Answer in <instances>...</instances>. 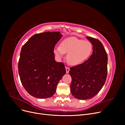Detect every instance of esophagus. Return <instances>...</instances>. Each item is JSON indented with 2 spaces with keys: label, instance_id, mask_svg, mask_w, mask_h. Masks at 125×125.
Returning <instances> with one entry per match:
<instances>
[{
  "label": "esophagus",
  "instance_id": "1",
  "mask_svg": "<svg viewBox=\"0 0 125 125\" xmlns=\"http://www.w3.org/2000/svg\"><path fill=\"white\" fill-rule=\"evenodd\" d=\"M65 68H66V73H69V70H70V69H69V67H65Z\"/></svg>",
  "mask_w": 125,
  "mask_h": 125
}]
</instances>
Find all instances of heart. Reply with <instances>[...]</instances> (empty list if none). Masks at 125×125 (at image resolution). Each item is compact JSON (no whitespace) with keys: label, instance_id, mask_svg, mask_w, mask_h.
Masks as SVG:
<instances>
[{"label":"heart","instance_id":"obj_1","mask_svg":"<svg viewBox=\"0 0 125 125\" xmlns=\"http://www.w3.org/2000/svg\"><path fill=\"white\" fill-rule=\"evenodd\" d=\"M93 50V46L90 42L70 37L62 41L60 45L55 48L54 52L60 57L64 54H67L66 59L68 63L71 65H77L88 59Z\"/></svg>","mask_w":125,"mask_h":125}]
</instances>
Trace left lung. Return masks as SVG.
I'll return each mask as SVG.
<instances>
[{
  "label": "left lung",
  "mask_w": 125,
  "mask_h": 125,
  "mask_svg": "<svg viewBox=\"0 0 125 125\" xmlns=\"http://www.w3.org/2000/svg\"><path fill=\"white\" fill-rule=\"evenodd\" d=\"M93 45V54L83 63L70 68L71 93L81 100L91 99L101 90L107 75L108 57L98 39L87 36Z\"/></svg>",
  "instance_id": "obj_1"
}]
</instances>
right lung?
Instances as JSON below:
<instances>
[{"label": "right lung", "instance_id": "1", "mask_svg": "<svg viewBox=\"0 0 125 125\" xmlns=\"http://www.w3.org/2000/svg\"><path fill=\"white\" fill-rule=\"evenodd\" d=\"M62 35L59 32L35 34L22 48L18 62L21 83L26 91L37 98L53 95L66 73L64 64L55 61L54 48Z\"/></svg>", "mask_w": 125, "mask_h": 125}]
</instances>
